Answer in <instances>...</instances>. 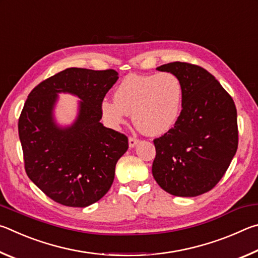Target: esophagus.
Instances as JSON below:
<instances>
[{"mask_svg": "<svg viewBox=\"0 0 258 258\" xmlns=\"http://www.w3.org/2000/svg\"><path fill=\"white\" fill-rule=\"evenodd\" d=\"M139 143V139L137 138H133V137H130L128 139V146L130 148H134Z\"/></svg>", "mask_w": 258, "mask_h": 258, "instance_id": "obj_1", "label": "esophagus"}]
</instances>
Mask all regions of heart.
<instances>
[{
    "label": "heart",
    "instance_id": "obj_1",
    "mask_svg": "<svg viewBox=\"0 0 258 258\" xmlns=\"http://www.w3.org/2000/svg\"><path fill=\"white\" fill-rule=\"evenodd\" d=\"M182 102L183 87L174 74L128 75L113 92V101L101 102V113L107 124L115 128L125 123L126 115H132L140 132L156 137L175 125Z\"/></svg>",
    "mask_w": 258,
    "mask_h": 258
}]
</instances>
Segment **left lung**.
I'll use <instances>...</instances> for the list:
<instances>
[{"label":"left lung","instance_id":"1","mask_svg":"<svg viewBox=\"0 0 258 258\" xmlns=\"http://www.w3.org/2000/svg\"><path fill=\"white\" fill-rule=\"evenodd\" d=\"M157 71L180 80L183 102L174 127L154 140L152 175L168 194L196 197L220 182L237 152V109L220 82L197 64L175 61Z\"/></svg>","mask_w":258,"mask_h":258}]
</instances>
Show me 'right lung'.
Returning <instances> with one entry per match:
<instances>
[{
  "label": "right lung",
  "mask_w": 258,
  "mask_h": 258,
  "mask_svg": "<svg viewBox=\"0 0 258 258\" xmlns=\"http://www.w3.org/2000/svg\"><path fill=\"white\" fill-rule=\"evenodd\" d=\"M118 80L113 69L67 68L35 86L18 121L25 171L55 203L86 207L101 199L113 182L128 139L100 123L101 102ZM77 95L79 116L60 128L53 118L57 93Z\"/></svg>",
  "instance_id": "add662e5"
}]
</instances>
